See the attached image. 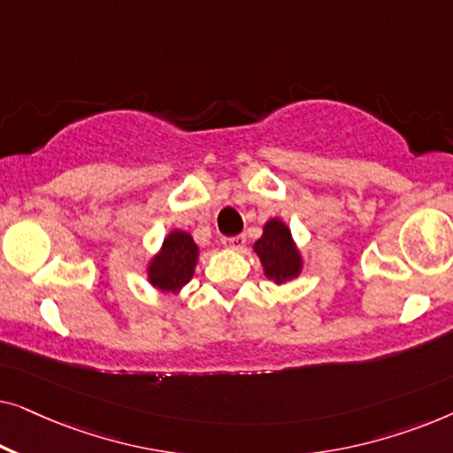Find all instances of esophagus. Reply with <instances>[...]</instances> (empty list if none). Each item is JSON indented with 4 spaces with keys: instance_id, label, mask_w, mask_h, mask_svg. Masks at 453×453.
I'll return each instance as SVG.
<instances>
[{
    "instance_id": "obj_1",
    "label": "esophagus",
    "mask_w": 453,
    "mask_h": 453,
    "mask_svg": "<svg viewBox=\"0 0 453 453\" xmlns=\"http://www.w3.org/2000/svg\"><path fill=\"white\" fill-rule=\"evenodd\" d=\"M222 245H225L226 250L239 251V250H243V247H245V237H243V234H237V237H225V239H222Z\"/></svg>"
}]
</instances>
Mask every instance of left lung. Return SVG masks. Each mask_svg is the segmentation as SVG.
Masks as SVG:
<instances>
[{
	"label": "left lung",
	"mask_w": 453,
	"mask_h": 453,
	"mask_svg": "<svg viewBox=\"0 0 453 453\" xmlns=\"http://www.w3.org/2000/svg\"><path fill=\"white\" fill-rule=\"evenodd\" d=\"M264 265V274L276 284H284L301 274L303 257L296 250L290 228L280 219H272L264 225V234L253 243Z\"/></svg>",
	"instance_id": "obj_1"
}]
</instances>
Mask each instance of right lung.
Segmentation results:
<instances>
[{"label": "right lung", "instance_id": "right-lung-1", "mask_svg": "<svg viewBox=\"0 0 453 453\" xmlns=\"http://www.w3.org/2000/svg\"><path fill=\"white\" fill-rule=\"evenodd\" d=\"M200 250L189 233L171 231L160 251L148 264V282L163 293H179L194 276Z\"/></svg>", "mask_w": 453, "mask_h": 453}]
</instances>
